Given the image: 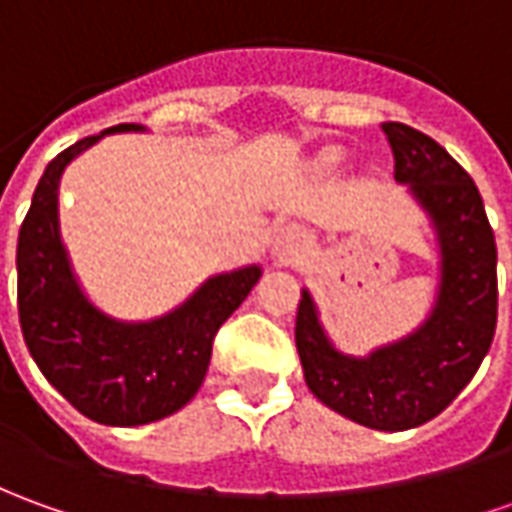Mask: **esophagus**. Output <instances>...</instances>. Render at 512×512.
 I'll list each match as a JSON object with an SVG mask.
<instances>
[{"label": "esophagus", "instance_id": "34e87169", "mask_svg": "<svg viewBox=\"0 0 512 512\" xmlns=\"http://www.w3.org/2000/svg\"><path fill=\"white\" fill-rule=\"evenodd\" d=\"M305 235H302L297 227H285L274 235V243H271V257L280 263V266H288L294 260H300L305 255Z\"/></svg>", "mask_w": 512, "mask_h": 512}]
</instances>
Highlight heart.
<instances>
[{
  "mask_svg": "<svg viewBox=\"0 0 512 512\" xmlns=\"http://www.w3.org/2000/svg\"><path fill=\"white\" fill-rule=\"evenodd\" d=\"M322 165H325V168H333V165H336V156L333 154L325 156V159H322Z\"/></svg>",
  "mask_w": 512,
  "mask_h": 512,
  "instance_id": "heart-1",
  "label": "heart"
}]
</instances>
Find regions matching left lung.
<instances>
[{
    "mask_svg": "<svg viewBox=\"0 0 512 512\" xmlns=\"http://www.w3.org/2000/svg\"><path fill=\"white\" fill-rule=\"evenodd\" d=\"M395 182L426 212L440 252L429 316L398 342L350 356L330 342L314 297L302 288L297 353L319 401L358 426L406 431L429 423L468 387L496 330V241L474 179L417 128L384 123Z\"/></svg>",
    "mask_w": 512,
    "mask_h": 512,
    "instance_id": "1",
    "label": "left lung"
}]
</instances>
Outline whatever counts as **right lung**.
<instances>
[{
    "label": "right lung",
    "mask_w": 512,
    "mask_h": 512,
    "mask_svg": "<svg viewBox=\"0 0 512 512\" xmlns=\"http://www.w3.org/2000/svg\"><path fill=\"white\" fill-rule=\"evenodd\" d=\"M145 131L137 123L106 128L52 159L19 229V322L38 370L81 415L106 426H142L193 401L212 356V339L249 297L257 263L212 274L173 311L125 322L100 311L78 283L58 224V187L66 165L106 134Z\"/></svg>",
    "instance_id": "obj_1"
}]
</instances>
